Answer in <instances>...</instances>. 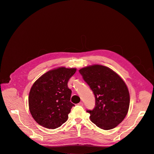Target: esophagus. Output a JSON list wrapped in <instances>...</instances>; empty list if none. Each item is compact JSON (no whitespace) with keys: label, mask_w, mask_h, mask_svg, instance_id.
I'll list each match as a JSON object with an SVG mask.
<instances>
[{"label":"esophagus","mask_w":154,"mask_h":154,"mask_svg":"<svg viewBox=\"0 0 154 154\" xmlns=\"http://www.w3.org/2000/svg\"><path fill=\"white\" fill-rule=\"evenodd\" d=\"M78 105H79V106H83V102H79V103H78Z\"/></svg>","instance_id":"obj_1"}]
</instances>
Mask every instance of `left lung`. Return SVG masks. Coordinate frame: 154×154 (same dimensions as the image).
<instances>
[{"mask_svg": "<svg viewBox=\"0 0 154 154\" xmlns=\"http://www.w3.org/2000/svg\"><path fill=\"white\" fill-rule=\"evenodd\" d=\"M95 99L94 109L87 110L92 122L103 130L117 127L125 117L130 95L124 80L110 69L100 65L79 70Z\"/></svg>", "mask_w": 154, "mask_h": 154, "instance_id": "left-lung-1", "label": "left lung"}]
</instances>
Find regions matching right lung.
I'll use <instances>...</instances> for the list:
<instances>
[{
    "label": "right lung",
    "mask_w": 154,
    "mask_h": 154,
    "mask_svg": "<svg viewBox=\"0 0 154 154\" xmlns=\"http://www.w3.org/2000/svg\"><path fill=\"white\" fill-rule=\"evenodd\" d=\"M76 69L60 67L42 75L31 87L29 96L30 114L36 122L47 128L60 127L67 121L74 103L67 83Z\"/></svg>",
    "instance_id": "obj_1"
}]
</instances>
